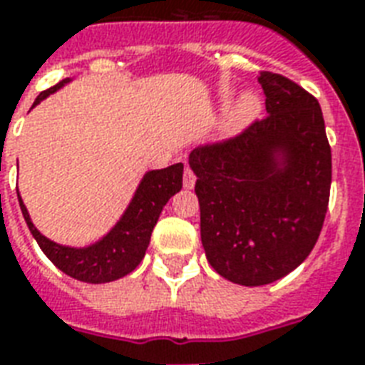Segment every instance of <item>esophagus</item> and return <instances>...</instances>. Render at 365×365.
<instances>
[{"label":"esophagus","instance_id":"34e87169","mask_svg":"<svg viewBox=\"0 0 365 365\" xmlns=\"http://www.w3.org/2000/svg\"><path fill=\"white\" fill-rule=\"evenodd\" d=\"M195 182H197V176L193 174V170L185 166V172H183V187L185 189H193Z\"/></svg>","mask_w":365,"mask_h":365}]
</instances>
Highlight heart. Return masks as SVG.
Listing matches in <instances>:
<instances>
[{"mask_svg": "<svg viewBox=\"0 0 365 365\" xmlns=\"http://www.w3.org/2000/svg\"><path fill=\"white\" fill-rule=\"evenodd\" d=\"M261 110L259 98L254 93H244L240 94L239 98L235 100L233 104L229 106L225 111V117L222 121V130L223 134H239L244 128H248L252 125L257 113Z\"/></svg>", "mask_w": 365, "mask_h": 365, "instance_id": "b5f03b06", "label": "heart"}]
</instances>
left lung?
I'll return each mask as SVG.
<instances>
[{
    "label": "left lung",
    "instance_id": "obj_1",
    "mask_svg": "<svg viewBox=\"0 0 365 365\" xmlns=\"http://www.w3.org/2000/svg\"><path fill=\"white\" fill-rule=\"evenodd\" d=\"M257 81L269 115L189 155L208 263L240 286L271 284L307 259L331 185L318 100L278 73L261 71Z\"/></svg>",
    "mask_w": 365,
    "mask_h": 365
}]
</instances>
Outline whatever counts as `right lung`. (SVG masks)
Segmentation results:
<instances>
[{"label": "right lung", "mask_w": 365, "mask_h": 365, "mask_svg": "<svg viewBox=\"0 0 365 365\" xmlns=\"http://www.w3.org/2000/svg\"><path fill=\"white\" fill-rule=\"evenodd\" d=\"M70 81L71 79H64V81L56 83L54 87L43 91L36 98L34 106H37L41 100L47 98L48 94L56 93L58 88H62ZM182 163H176L168 168H160V170L145 172L121 220L98 242L85 246V248L62 246V244L47 239L31 223L28 208L20 199V195L19 202L30 233L37 240L43 254L47 255L60 271L76 280H81V282L104 284L126 277L128 272H132L140 265L160 212L170 200V197H174L182 189Z\"/></svg>", "instance_id": "1"}]
</instances>
